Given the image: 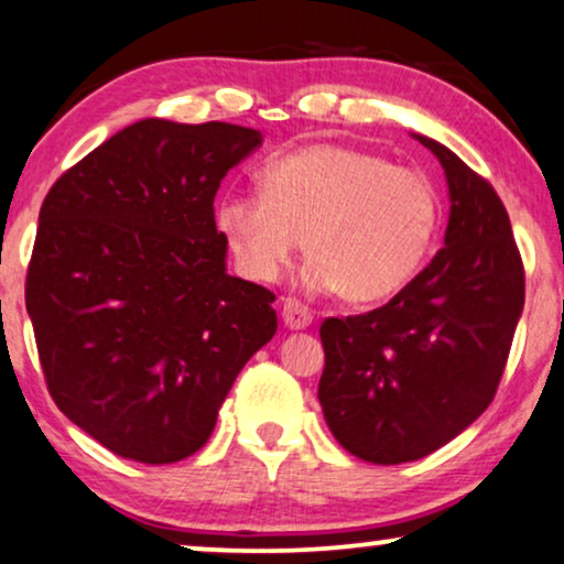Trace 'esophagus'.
<instances>
[{"instance_id": "esophagus-1", "label": "esophagus", "mask_w": 564, "mask_h": 564, "mask_svg": "<svg viewBox=\"0 0 564 564\" xmlns=\"http://www.w3.org/2000/svg\"><path fill=\"white\" fill-rule=\"evenodd\" d=\"M282 318L290 329H305V326L314 324V311L301 301H295V297H288L282 305Z\"/></svg>"}]
</instances>
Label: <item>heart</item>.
Wrapping results in <instances>:
<instances>
[{
    "label": "heart",
    "instance_id": "b5f03b06",
    "mask_svg": "<svg viewBox=\"0 0 564 564\" xmlns=\"http://www.w3.org/2000/svg\"><path fill=\"white\" fill-rule=\"evenodd\" d=\"M259 193H229L217 225L248 276L274 282L305 238L308 290L384 301L419 274L440 232V196L419 170L371 151L316 143L271 156Z\"/></svg>",
    "mask_w": 564,
    "mask_h": 564
}]
</instances>
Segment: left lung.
<instances>
[{
    "mask_svg": "<svg viewBox=\"0 0 564 564\" xmlns=\"http://www.w3.org/2000/svg\"><path fill=\"white\" fill-rule=\"evenodd\" d=\"M449 185L444 248L381 308L324 318L326 426L360 460L413 463L495 400L525 301V271L497 191L447 145L415 135Z\"/></svg>",
    "mask_w": 564,
    "mask_h": 564,
    "instance_id": "8db88e82",
    "label": "left lung"
}]
</instances>
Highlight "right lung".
<instances>
[{"mask_svg":"<svg viewBox=\"0 0 564 564\" xmlns=\"http://www.w3.org/2000/svg\"><path fill=\"white\" fill-rule=\"evenodd\" d=\"M261 145L229 122L141 120L46 193L25 308L48 394L115 455L177 463L274 337V293L229 276L214 196Z\"/></svg>","mask_w":564,"mask_h":564,"instance_id":"obj_1","label":"right lung"}]
</instances>
